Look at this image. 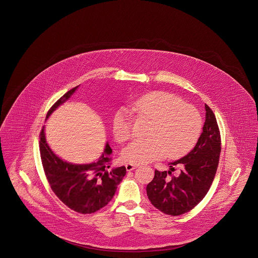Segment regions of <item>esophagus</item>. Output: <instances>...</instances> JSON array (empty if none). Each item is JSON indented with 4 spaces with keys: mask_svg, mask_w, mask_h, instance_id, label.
<instances>
[{
    "mask_svg": "<svg viewBox=\"0 0 258 258\" xmlns=\"http://www.w3.org/2000/svg\"><path fill=\"white\" fill-rule=\"evenodd\" d=\"M135 168H137V165L130 164V163H126V164H125V169H126V171H127V172H130V171H133V170H134Z\"/></svg>",
    "mask_w": 258,
    "mask_h": 258,
    "instance_id": "34e87169",
    "label": "esophagus"
}]
</instances>
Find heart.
<instances>
[{"label": "heart", "instance_id": "obj_1", "mask_svg": "<svg viewBox=\"0 0 258 258\" xmlns=\"http://www.w3.org/2000/svg\"><path fill=\"white\" fill-rule=\"evenodd\" d=\"M131 109L151 119L146 139L134 140L122 151L124 162L139 165L162 158H174L187 153L197 142L202 131V117L196 108L170 93H147L131 103ZM112 133L118 142L132 135L128 110L117 111L112 121Z\"/></svg>", "mask_w": 258, "mask_h": 258}]
</instances>
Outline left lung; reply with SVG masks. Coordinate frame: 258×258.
Masks as SVG:
<instances>
[{"mask_svg":"<svg viewBox=\"0 0 258 258\" xmlns=\"http://www.w3.org/2000/svg\"><path fill=\"white\" fill-rule=\"evenodd\" d=\"M206 122L194 149L182 158L169 163L170 170H155L147 185L152 205L167 215L178 216L193 209L206 197L216 175L221 153V136L216 117L206 104ZM181 172L172 175L174 166Z\"/></svg>","mask_w":258,"mask_h":258,"instance_id":"obj_1","label":"left lung"}]
</instances>
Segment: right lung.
<instances>
[{
	"label": "right lung",
	"instance_id": "right-lung-1",
	"mask_svg": "<svg viewBox=\"0 0 258 258\" xmlns=\"http://www.w3.org/2000/svg\"><path fill=\"white\" fill-rule=\"evenodd\" d=\"M79 85L65 93L54 103L47 118L71 98ZM42 165L53 193L64 205L82 214H91L106 206L113 198L117 186L122 181L126 170L124 166L112 168V150L105 144L99 159L87 164H73L58 157L46 141L45 126L42 127L39 141Z\"/></svg>",
	"mask_w": 258,
	"mask_h": 258
}]
</instances>
